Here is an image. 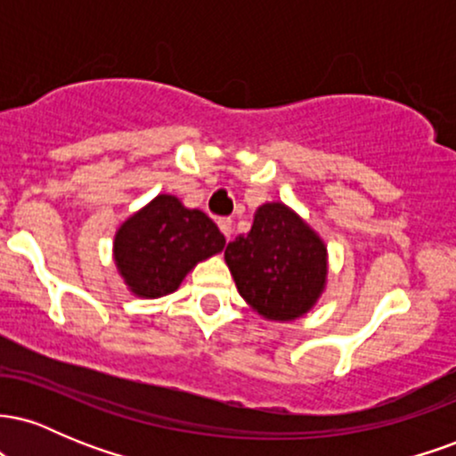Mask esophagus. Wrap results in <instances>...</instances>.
I'll return each mask as SVG.
<instances>
[{
	"mask_svg": "<svg viewBox=\"0 0 456 456\" xmlns=\"http://www.w3.org/2000/svg\"><path fill=\"white\" fill-rule=\"evenodd\" d=\"M218 227H221L224 238H232V233H233V221H232V218H218Z\"/></svg>",
	"mask_w": 456,
	"mask_h": 456,
	"instance_id": "esophagus-1",
	"label": "esophagus"
}]
</instances>
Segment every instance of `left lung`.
I'll return each instance as SVG.
<instances>
[{"instance_id":"8db88e82","label":"left lung","mask_w":456,"mask_h":456,"mask_svg":"<svg viewBox=\"0 0 456 456\" xmlns=\"http://www.w3.org/2000/svg\"><path fill=\"white\" fill-rule=\"evenodd\" d=\"M240 296L270 322L306 315L326 289L323 240L285 203H264L250 232L224 248Z\"/></svg>"}]
</instances>
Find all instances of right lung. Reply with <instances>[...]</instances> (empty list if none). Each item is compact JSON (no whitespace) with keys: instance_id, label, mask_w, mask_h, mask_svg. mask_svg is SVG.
I'll list each match as a JSON object with an SVG mask.
<instances>
[{"instance_id":"obj_1","label":"right lung","mask_w":456,"mask_h":456,"mask_svg":"<svg viewBox=\"0 0 456 456\" xmlns=\"http://www.w3.org/2000/svg\"><path fill=\"white\" fill-rule=\"evenodd\" d=\"M223 248L224 235L208 214L188 210L174 195H159L119 224L113 259L134 296L160 297Z\"/></svg>"}]
</instances>
